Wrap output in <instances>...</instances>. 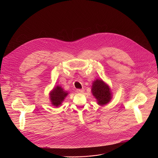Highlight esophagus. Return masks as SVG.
I'll return each mask as SVG.
<instances>
[{
    "label": "esophagus",
    "instance_id": "obj_1",
    "mask_svg": "<svg viewBox=\"0 0 158 158\" xmlns=\"http://www.w3.org/2000/svg\"><path fill=\"white\" fill-rule=\"evenodd\" d=\"M76 92L77 93H83L84 92V89H77Z\"/></svg>",
    "mask_w": 158,
    "mask_h": 158
}]
</instances>
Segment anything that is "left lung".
<instances>
[{
	"mask_svg": "<svg viewBox=\"0 0 158 158\" xmlns=\"http://www.w3.org/2000/svg\"><path fill=\"white\" fill-rule=\"evenodd\" d=\"M91 92L97 99V104L101 106L106 105L113 98L110 86L101 79H97L92 82Z\"/></svg>",
	"mask_w": 158,
	"mask_h": 158,
	"instance_id": "left-lung-1",
	"label": "left lung"
}]
</instances>
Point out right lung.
Returning a JSON list of instances; mask_svg holds the SVG:
<instances>
[{"mask_svg":"<svg viewBox=\"0 0 158 158\" xmlns=\"http://www.w3.org/2000/svg\"><path fill=\"white\" fill-rule=\"evenodd\" d=\"M68 94L69 92L64 90L61 86L57 85L54 87L49 93V97L52 104L56 107L59 106L62 104L63 101L68 96Z\"/></svg>","mask_w":158,"mask_h":158,"instance_id":"add662e5","label":"right lung"}]
</instances>
